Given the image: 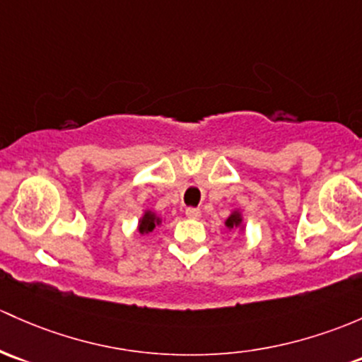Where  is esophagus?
Returning a JSON list of instances; mask_svg holds the SVG:
<instances>
[{"instance_id": "34e87169", "label": "esophagus", "mask_w": 362, "mask_h": 362, "mask_svg": "<svg viewBox=\"0 0 362 362\" xmlns=\"http://www.w3.org/2000/svg\"><path fill=\"white\" fill-rule=\"evenodd\" d=\"M185 216H187V218H192V220H197L201 216V210L199 208H187V210H185Z\"/></svg>"}]
</instances>
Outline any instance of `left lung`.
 Returning <instances> with one entry per match:
<instances>
[{
	"mask_svg": "<svg viewBox=\"0 0 362 362\" xmlns=\"http://www.w3.org/2000/svg\"><path fill=\"white\" fill-rule=\"evenodd\" d=\"M239 222H241V216H239L238 213H234V215H230L229 218H227L226 226L229 227V229H232V227H238V226H239Z\"/></svg>",
	"mask_w": 362,
	"mask_h": 362,
	"instance_id": "left-lung-1",
	"label": "left lung"
}]
</instances>
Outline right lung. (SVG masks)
<instances>
[{
  "label": "right lung",
  "instance_id": "obj_1",
  "mask_svg": "<svg viewBox=\"0 0 362 362\" xmlns=\"http://www.w3.org/2000/svg\"><path fill=\"white\" fill-rule=\"evenodd\" d=\"M156 223H159V218H156L154 213L147 211L146 215H144L142 222H140V226H139L140 234H144V232H151V230H154Z\"/></svg>",
  "mask_w": 362,
  "mask_h": 362
}]
</instances>
